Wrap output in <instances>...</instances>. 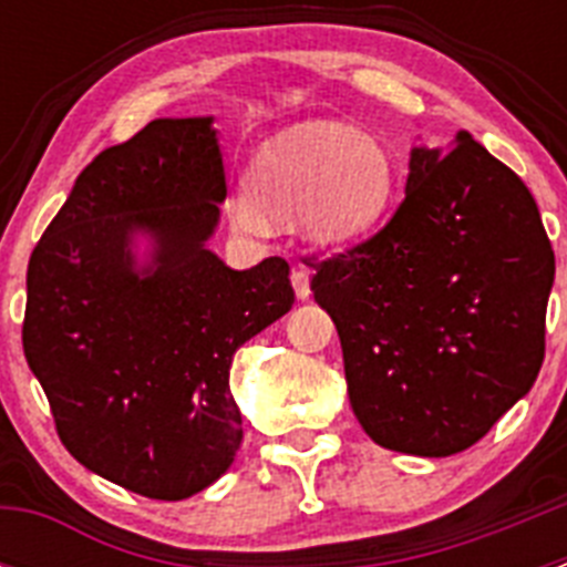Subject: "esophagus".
<instances>
[{
    "label": "esophagus",
    "mask_w": 567,
    "mask_h": 567,
    "mask_svg": "<svg viewBox=\"0 0 567 567\" xmlns=\"http://www.w3.org/2000/svg\"><path fill=\"white\" fill-rule=\"evenodd\" d=\"M292 287H295V295H298V300H307L309 295H312V289H309V269L307 267L295 264V267H292Z\"/></svg>",
    "instance_id": "1"
}]
</instances>
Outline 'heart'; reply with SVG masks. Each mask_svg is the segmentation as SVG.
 <instances>
[{
	"mask_svg": "<svg viewBox=\"0 0 567 567\" xmlns=\"http://www.w3.org/2000/svg\"><path fill=\"white\" fill-rule=\"evenodd\" d=\"M394 167L383 144L343 124H303L260 150L249 189L229 202L240 233L264 235L272 215L300 213L303 229L320 244H343L383 215Z\"/></svg>",
	"mask_w": 567,
	"mask_h": 567,
	"instance_id": "b5f03b06",
	"label": "heart"
}]
</instances>
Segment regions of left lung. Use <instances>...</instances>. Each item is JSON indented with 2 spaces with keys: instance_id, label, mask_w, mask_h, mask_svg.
Segmentation results:
<instances>
[{
  "instance_id": "left-lung-1",
  "label": "left lung",
  "mask_w": 567,
  "mask_h": 567,
  "mask_svg": "<svg viewBox=\"0 0 567 567\" xmlns=\"http://www.w3.org/2000/svg\"><path fill=\"white\" fill-rule=\"evenodd\" d=\"M403 202L320 260L312 292L343 346L349 400L383 449L449 457L530 392L554 249L523 178L468 133L417 147Z\"/></svg>"
}]
</instances>
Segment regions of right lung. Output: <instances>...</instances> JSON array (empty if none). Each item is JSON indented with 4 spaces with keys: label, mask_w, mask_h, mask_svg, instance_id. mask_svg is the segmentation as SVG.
<instances>
[{
    "label": "right lung",
    "mask_w": 567,
    "mask_h": 567,
    "mask_svg": "<svg viewBox=\"0 0 567 567\" xmlns=\"http://www.w3.org/2000/svg\"><path fill=\"white\" fill-rule=\"evenodd\" d=\"M213 118H155L99 153L28 264L22 346L84 468L184 499L233 465V354L292 309L289 264L235 272L204 244L227 195ZM156 238L135 274L128 235Z\"/></svg>",
    "instance_id": "obj_1"
}]
</instances>
